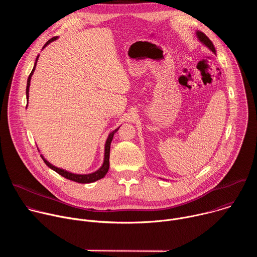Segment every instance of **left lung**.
<instances>
[{
    "label": "left lung",
    "instance_id": "1",
    "mask_svg": "<svg viewBox=\"0 0 257 257\" xmlns=\"http://www.w3.org/2000/svg\"><path fill=\"white\" fill-rule=\"evenodd\" d=\"M196 34H197V36H198V39L200 40V42L203 43L212 53L215 54V49H214V47H213V44L211 43V41L207 38V36H206L203 32H201V31H197Z\"/></svg>",
    "mask_w": 257,
    "mask_h": 257
}]
</instances>
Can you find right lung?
Listing matches in <instances>:
<instances>
[{"label": "right lung", "mask_w": 257, "mask_h": 257, "mask_svg": "<svg viewBox=\"0 0 257 257\" xmlns=\"http://www.w3.org/2000/svg\"><path fill=\"white\" fill-rule=\"evenodd\" d=\"M55 40H57V36H55V38L49 40V41L46 43V45L44 46V48H45L47 45H49L50 43L54 42ZM38 58H39V57H36V61H38ZM36 61H35V64H34V67H33L32 71H31V73L29 74V77H28V79H27V86H26V98H27V99H28V91H29L30 79H31V76H32V74H33V71H34V69H35ZM26 105H27V104H26ZM119 128H120V127H119ZM119 128H118V129H119ZM118 129L114 130L112 133H109V135H108V137H107V139H106V141H105V146H104V161H103V164H102V166H101V168H100L99 170H97L96 172H94V173H92V174H88V175L72 174V173H69V172H67V171H65V170L59 169V168H57V167L51 165V164H50L47 160H45L43 157H42V159L44 160L45 164H46L49 168H51L52 170H54L55 172H57L59 175L63 176V177L66 178V179H69V180H71V181H74V182H77V183H82V184H85V183H92V182H95V181H97V180L103 178V177L106 175L107 171H108V168H109V149H111V142H112V140H113V136H114V134L118 131Z\"/></svg>", "instance_id": "add662e5"}]
</instances>
